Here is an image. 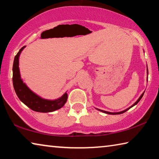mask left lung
Returning a JSON list of instances; mask_svg holds the SVG:
<instances>
[{
  "label": "left lung",
  "mask_w": 159,
  "mask_h": 159,
  "mask_svg": "<svg viewBox=\"0 0 159 159\" xmlns=\"http://www.w3.org/2000/svg\"><path fill=\"white\" fill-rule=\"evenodd\" d=\"M147 71H148V70H147ZM148 73V72H147ZM144 92L141 95V96L139 97V99H138V100H137L135 102H134V103L133 104V105H132L131 107H129V108H128V109H125V110H123V111H120V112H109V111H103V110H101V109H97L98 110H99V111H102V112H104V113H105V114H112V115H116V114H123V113L124 112H125V111H127L128 109H130L131 107H134V105H135V104H137L138 103V102H139V100H140V99H142V97H143V95H144Z\"/></svg>",
  "instance_id": "8db88e82"
}]
</instances>
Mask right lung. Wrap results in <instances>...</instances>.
Returning a JSON list of instances; mask_svg holds the SVG:
<instances>
[{
	"label": "right lung",
	"instance_id": "1",
	"mask_svg": "<svg viewBox=\"0 0 159 159\" xmlns=\"http://www.w3.org/2000/svg\"><path fill=\"white\" fill-rule=\"evenodd\" d=\"M25 48V46L21 48L16 55L12 66L13 86L19 99L29 108L37 112H52L61 108L66 103L68 98L66 93H64L60 98L55 100L43 99L32 92L21 79L19 69V57L21 52Z\"/></svg>",
	"mask_w": 159,
	"mask_h": 159
}]
</instances>
